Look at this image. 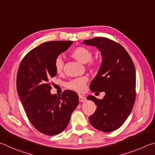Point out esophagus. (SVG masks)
Wrapping results in <instances>:
<instances>
[{
	"mask_svg": "<svg viewBox=\"0 0 155 155\" xmlns=\"http://www.w3.org/2000/svg\"><path fill=\"white\" fill-rule=\"evenodd\" d=\"M86 98L85 97H84V96H82V95H79V101H80V102H84V101H86Z\"/></svg>",
	"mask_w": 155,
	"mask_h": 155,
	"instance_id": "1",
	"label": "esophagus"
}]
</instances>
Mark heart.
I'll return each instance as SVG.
<instances>
[{
	"instance_id": "b5f03b06",
	"label": "heart",
	"mask_w": 155,
	"mask_h": 155,
	"mask_svg": "<svg viewBox=\"0 0 155 155\" xmlns=\"http://www.w3.org/2000/svg\"><path fill=\"white\" fill-rule=\"evenodd\" d=\"M71 56L73 58L77 60L81 63L86 64L89 63V66L91 67H94L97 65V62L95 61L92 60L93 58V52L92 51L87 48L82 47H78L73 50L71 52ZM64 62L62 60V57L58 56L56 58L54 61V68H55L56 71L58 73H61L62 70H63ZM87 78L85 76L83 77H80L75 79L71 80L70 82L66 84V86L71 89V90L81 92L84 90L86 83L87 82Z\"/></svg>"
}]
</instances>
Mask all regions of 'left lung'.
Masks as SVG:
<instances>
[{"label": "left lung", "instance_id": "obj_1", "mask_svg": "<svg viewBox=\"0 0 155 155\" xmlns=\"http://www.w3.org/2000/svg\"><path fill=\"white\" fill-rule=\"evenodd\" d=\"M83 44L96 47L102 62L90 85L92 92H104L102 99L89 95L97 110L89 117L94 128L103 132L118 129L128 118L135 99V69L132 59L123 46L105 37L84 40Z\"/></svg>", "mask_w": 155, "mask_h": 155}]
</instances>
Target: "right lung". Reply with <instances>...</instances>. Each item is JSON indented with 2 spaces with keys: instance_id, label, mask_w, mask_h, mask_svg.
Here are the masks:
<instances>
[{
  "instance_id": "right-lung-1",
  "label": "right lung",
  "mask_w": 155,
  "mask_h": 155,
  "mask_svg": "<svg viewBox=\"0 0 155 155\" xmlns=\"http://www.w3.org/2000/svg\"><path fill=\"white\" fill-rule=\"evenodd\" d=\"M73 43L71 41L43 43L24 56L19 67L17 91L30 122L39 132L48 135L63 131L79 97L74 91L61 95L50 93V81L56 75L54 61Z\"/></svg>"
}]
</instances>
